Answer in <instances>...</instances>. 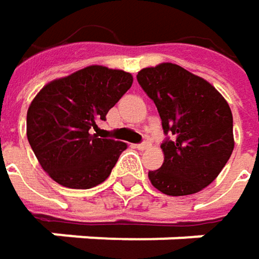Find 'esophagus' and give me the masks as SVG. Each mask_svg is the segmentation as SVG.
<instances>
[{"mask_svg":"<svg viewBox=\"0 0 259 259\" xmlns=\"http://www.w3.org/2000/svg\"><path fill=\"white\" fill-rule=\"evenodd\" d=\"M150 145H151V142H150L148 139H145V141H142L141 144H136L135 147H136L138 150H145V148H148Z\"/></svg>","mask_w":259,"mask_h":259,"instance_id":"obj_1","label":"esophagus"}]
</instances>
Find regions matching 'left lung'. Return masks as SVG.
<instances>
[{"instance_id":"1","label":"left lung","mask_w":259,"mask_h":259,"mask_svg":"<svg viewBox=\"0 0 259 259\" xmlns=\"http://www.w3.org/2000/svg\"><path fill=\"white\" fill-rule=\"evenodd\" d=\"M138 83L154 102L162 120L163 165L148 171L165 195L183 196L214 180L234 150L233 114L207 80L172 63L142 69Z\"/></svg>"}]
</instances>
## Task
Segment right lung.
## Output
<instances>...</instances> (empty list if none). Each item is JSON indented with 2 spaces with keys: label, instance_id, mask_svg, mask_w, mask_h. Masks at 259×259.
Segmentation results:
<instances>
[{
  "label": "right lung",
  "instance_id": "add662e5",
  "mask_svg": "<svg viewBox=\"0 0 259 259\" xmlns=\"http://www.w3.org/2000/svg\"><path fill=\"white\" fill-rule=\"evenodd\" d=\"M132 82L123 70L90 66L40 90L28 108L26 136L52 180L70 189H90L109 177L127 145L99 138L93 130H99L97 124Z\"/></svg>",
  "mask_w": 259,
  "mask_h": 259
}]
</instances>
